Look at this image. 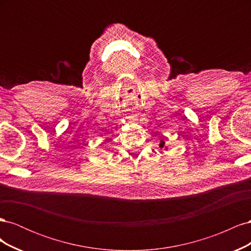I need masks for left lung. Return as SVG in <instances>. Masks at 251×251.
I'll use <instances>...</instances> for the list:
<instances>
[{
	"label": "left lung",
	"instance_id": "obj_1",
	"mask_svg": "<svg viewBox=\"0 0 251 251\" xmlns=\"http://www.w3.org/2000/svg\"><path fill=\"white\" fill-rule=\"evenodd\" d=\"M159 148H160V149H164L165 151H168V150H169V148L166 147L165 141H164L163 139H161V140H160V143H159Z\"/></svg>",
	"mask_w": 251,
	"mask_h": 251
}]
</instances>
